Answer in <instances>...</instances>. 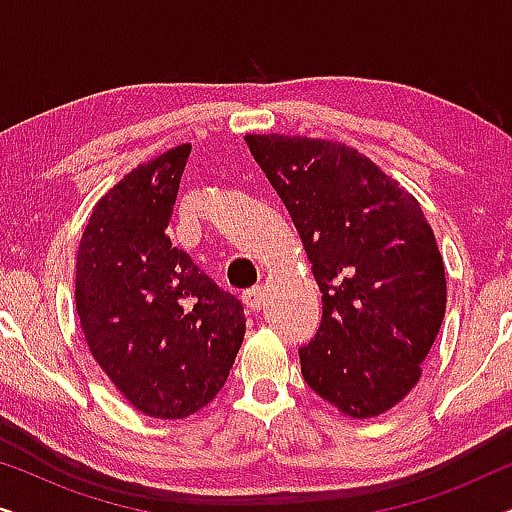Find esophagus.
Listing matches in <instances>:
<instances>
[{"label":"esophagus","mask_w":512,"mask_h":512,"mask_svg":"<svg viewBox=\"0 0 512 512\" xmlns=\"http://www.w3.org/2000/svg\"><path fill=\"white\" fill-rule=\"evenodd\" d=\"M242 303L247 305L251 312H261V307H263V303H265V296H263L261 286H254V289L244 291V293H242Z\"/></svg>","instance_id":"esophagus-1"}]
</instances>
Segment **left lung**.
Wrapping results in <instances>:
<instances>
[{
    "label": "left lung",
    "instance_id": "8db88e82",
    "mask_svg": "<svg viewBox=\"0 0 512 512\" xmlns=\"http://www.w3.org/2000/svg\"><path fill=\"white\" fill-rule=\"evenodd\" d=\"M289 209L321 291V326L300 349L314 394L354 419L401 403L445 317L438 242L419 202L345 144L247 135Z\"/></svg>",
    "mask_w": 512,
    "mask_h": 512
}]
</instances>
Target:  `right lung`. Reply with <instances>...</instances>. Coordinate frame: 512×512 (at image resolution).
Masks as SVG:
<instances>
[{
    "label": "right lung",
    "mask_w": 512,
    "mask_h": 512,
    "mask_svg": "<svg viewBox=\"0 0 512 512\" xmlns=\"http://www.w3.org/2000/svg\"><path fill=\"white\" fill-rule=\"evenodd\" d=\"M191 144L137 165L97 200L76 254V312L93 359L132 408L184 419L219 394L240 352L242 303L167 226Z\"/></svg>",
    "instance_id": "add662e5"
}]
</instances>
